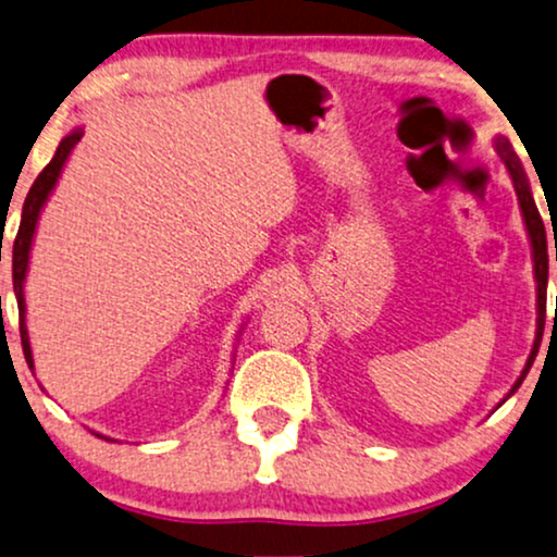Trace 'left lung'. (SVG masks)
<instances>
[{"label": "left lung", "mask_w": 557, "mask_h": 557, "mask_svg": "<svg viewBox=\"0 0 557 557\" xmlns=\"http://www.w3.org/2000/svg\"><path fill=\"white\" fill-rule=\"evenodd\" d=\"M496 150H499L502 161L507 163V169H509L511 182H515V191H517L519 207H522L527 233H530V240H532L534 276H537V309H540V317H537V341H534L532 356H530V360H527L522 375H519V381L515 384V388H511V394H515L517 388H519V384H522V381H524L527 371H530V368H532L534 356H537V350H540V341H543V330H545V301H547V237H545L543 216H540L537 205H534V199H532L530 182H527L522 163H519L517 153H515V150H511L509 140H502V137H499V140H496ZM555 258H557V252H555Z\"/></svg>", "instance_id": "obj_1"}]
</instances>
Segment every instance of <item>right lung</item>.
Listing matches in <instances>:
<instances>
[{"label": "right lung", "instance_id": "1", "mask_svg": "<svg viewBox=\"0 0 557 557\" xmlns=\"http://www.w3.org/2000/svg\"><path fill=\"white\" fill-rule=\"evenodd\" d=\"M82 140V129L66 135L58 146L53 161H50L46 169L40 171V176L35 178V184L27 191L25 207H23V220H20V230L17 237H14L12 245V284H14V296H17V307H20V341H23V352L27 366L33 368V352H30V341H27V330H25V296H23V284H25V273H27V258H30V245H33V235H35V225H38L40 209L46 205L50 189H53L58 176H61L63 163L71 150H74L76 143Z\"/></svg>", "mask_w": 557, "mask_h": 557}]
</instances>
